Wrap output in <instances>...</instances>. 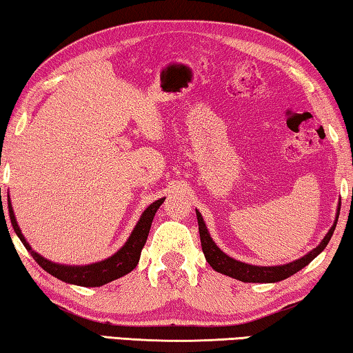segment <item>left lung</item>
Segmentation results:
<instances>
[{
    "label": "left lung",
    "instance_id": "obj_1",
    "mask_svg": "<svg viewBox=\"0 0 353 353\" xmlns=\"http://www.w3.org/2000/svg\"><path fill=\"white\" fill-rule=\"evenodd\" d=\"M339 210H341V204L338 205L336 219H334L332 229L328 230V234L324 236V240L319 243V246H316L313 250H310V252L307 255H303L302 259L286 263V265H279V266L248 265V263L238 261L235 259H232V256L225 255L212 240V236L208 234L205 227L204 219H202L201 213L198 210H196V216H198V224H199L202 252H204L205 260L214 271L224 274V276H229L232 279L241 280L244 283H274V282H280V280L288 279L292 276V274L301 271L302 268H305L310 261H313V259H316V256L325 249V246L333 235L334 227H336Z\"/></svg>",
    "mask_w": 353,
    "mask_h": 353
}]
</instances>
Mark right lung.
<instances>
[{
  "label": "right lung",
  "instance_id": "right-lung-1",
  "mask_svg": "<svg viewBox=\"0 0 353 353\" xmlns=\"http://www.w3.org/2000/svg\"><path fill=\"white\" fill-rule=\"evenodd\" d=\"M163 201L165 198L152 202V204L141 213L139 223H137L135 229L132 230V234H130L129 240L124 243V246L119 249L117 254H113L112 256H109V259H105L103 261L92 263V265H85V266L59 265V263H52L50 260L43 259V256L39 255L35 250H32V248L29 246L28 241L25 240V236H23L19 224H17L14 210H12L10 199H8V205H9L10 223H12V227H14L15 234L19 235L21 243L25 244L28 252L34 256V260L37 261L46 272H50L51 276H54L59 280H62V282H67V283H73L79 286H101L112 282V280H117L119 277L126 276V274H129L137 265H139L141 249L148 240L149 229H151L155 212H157L159 207L163 204Z\"/></svg>",
  "mask_w": 353,
  "mask_h": 353
}]
</instances>
